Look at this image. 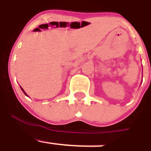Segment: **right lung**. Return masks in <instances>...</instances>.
I'll return each instance as SVG.
<instances>
[{"mask_svg":"<svg viewBox=\"0 0 151 151\" xmlns=\"http://www.w3.org/2000/svg\"><path fill=\"white\" fill-rule=\"evenodd\" d=\"M21 89H22V90L23 91V92H24V93H25V96H27V95H26V93H25V91H24V89H23L22 88V87H21Z\"/></svg>","mask_w":151,"mask_h":151,"instance_id":"1","label":"right lung"}]
</instances>
